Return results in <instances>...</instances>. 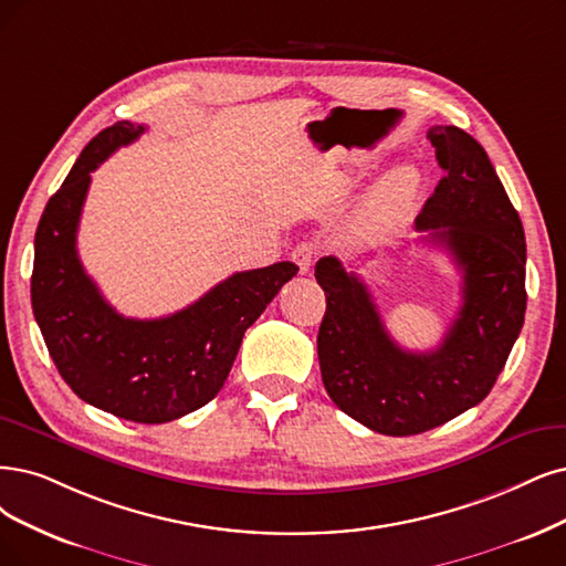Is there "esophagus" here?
<instances>
[{
    "label": "esophagus",
    "instance_id": "esophagus-1",
    "mask_svg": "<svg viewBox=\"0 0 566 566\" xmlns=\"http://www.w3.org/2000/svg\"><path fill=\"white\" fill-rule=\"evenodd\" d=\"M291 259H294V263L301 268V272H310L312 261H315V249H312L310 242H301L294 247V251H291Z\"/></svg>",
    "mask_w": 566,
    "mask_h": 566
}]
</instances>
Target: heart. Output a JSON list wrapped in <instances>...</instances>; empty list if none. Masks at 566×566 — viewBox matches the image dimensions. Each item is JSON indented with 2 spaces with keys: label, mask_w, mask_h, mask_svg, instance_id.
<instances>
[{
  "label": "heart",
  "mask_w": 566,
  "mask_h": 566,
  "mask_svg": "<svg viewBox=\"0 0 566 566\" xmlns=\"http://www.w3.org/2000/svg\"><path fill=\"white\" fill-rule=\"evenodd\" d=\"M417 191V177L410 170H396L391 172L375 191L370 205H368V221L378 223L389 219L396 209H401L406 202L412 200Z\"/></svg>",
  "instance_id": "b5f03b06"
}]
</instances>
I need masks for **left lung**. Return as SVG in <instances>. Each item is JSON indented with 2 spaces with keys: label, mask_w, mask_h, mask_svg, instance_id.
Returning <instances> with one entry per match:
<instances>
[{
  "label": "left lung",
  "mask_w": 566,
  "mask_h": 566,
  "mask_svg": "<svg viewBox=\"0 0 566 566\" xmlns=\"http://www.w3.org/2000/svg\"><path fill=\"white\" fill-rule=\"evenodd\" d=\"M427 137L443 179L417 230L462 272V305L443 343L410 352L396 343L366 282L336 256L315 265L326 294L317 336L322 380L352 420L385 436H415L478 406L504 370L525 324L527 244L504 184L469 133L433 125Z\"/></svg>",
  "instance_id": "obj_1"
}]
</instances>
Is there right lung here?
Wrapping results in <instances>:
<instances>
[{
	"mask_svg": "<svg viewBox=\"0 0 566 566\" xmlns=\"http://www.w3.org/2000/svg\"><path fill=\"white\" fill-rule=\"evenodd\" d=\"M144 130L130 120L102 130L51 196L34 235L32 310L57 373L81 401L120 420L163 424L221 391L244 331L298 265L235 272L170 317L118 315L78 261L76 230L91 172Z\"/></svg>",
	"mask_w": 566,
	"mask_h": 566,
	"instance_id": "obj_1",
	"label": "right lung"
}]
</instances>
